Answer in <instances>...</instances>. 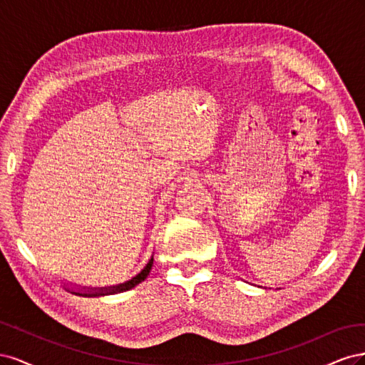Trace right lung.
Instances as JSON below:
<instances>
[{
	"label": "right lung",
	"mask_w": 365,
	"mask_h": 365,
	"mask_svg": "<svg viewBox=\"0 0 365 365\" xmlns=\"http://www.w3.org/2000/svg\"><path fill=\"white\" fill-rule=\"evenodd\" d=\"M150 268H152V259H150V262L146 264V268L143 269L137 277H134L132 279L130 282H128V283H125V284H120V286H115V288H113V289H108V291H94V292H73V294H76V295H83V297H101V295H106V294H118V292H125V291H129V289H132V288H135V286L138 284V283H141L143 280H145L148 275H149V271H150Z\"/></svg>",
	"instance_id": "obj_1"
}]
</instances>
